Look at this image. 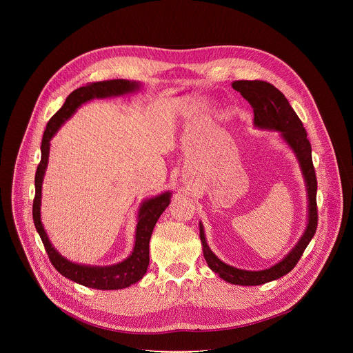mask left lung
I'll use <instances>...</instances> for the list:
<instances>
[{"label": "left lung", "instance_id": "8db88e82", "mask_svg": "<svg viewBox=\"0 0 353 353\" xmlns=\"http://www.w3.org/2000/svg\"><path fill=\"white\" fill-rule=\"evenodd\" d=\"M232 88L247 100L254 110V127L260 130H270L279 132L281 139L290 148L294 154L301 174L305 179L307 191V225L306 229L289 253L276 264L260 271H248L232 267L221 261L210 248L204 226L199 222V239L203 243V253L208 267L219 275L223 281L241 285L256 286L263 285L290 272L300 260L307 244L313 239L317 229V179L312 159V145L307 139V132L300 121L285 94L274 85L264 81H234Z\"/></svg>", "mask_w": 353, "mask_h": 353}]
</instances>
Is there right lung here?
<instances>
[{
    "instance_id": "right-lung-1",
    "label": "right lung",
    "mask_w": 353,
    "mask_h": 353,
    "mask_svg": "<svg viewBox=\"0 0 353 353\" xmlns=\"http://www.w3.org/2000/svg\"><path fill=\"white\" fill-rule=\"evenodd\" d=\"M141 82L128 81V79H110L102 82H92L86 86L78 88L68 94L63 108L50 119L41 139V159L36 170L34 176V199H33V222L36 230L44 244V248L48 254L50 261L54 268L64 275L65 278L83 285L92 289L100 290H117L131 286L143 278L149 265V240L152 236L154 228L163 214V211L170 204V191H165L157 196H150L142 201L137 218V229H135V243L131 254L123 260L121 263L113 265H88L78 264L67 260L61 256L56 247L50 241L40 216L41 207V185L44 173L48 163L50 155V141L60 130V127L86 102L92 99H106V97H117L128 93H134L141 89Z\"/></svg>"
}]
</instances>
